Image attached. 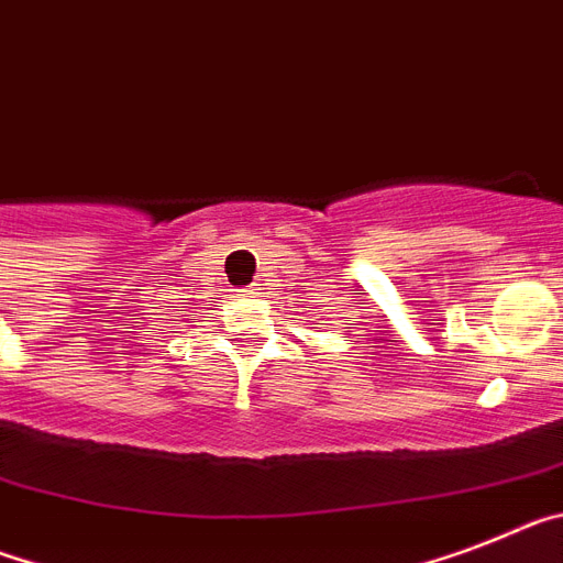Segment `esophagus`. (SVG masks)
Returning <instances> with one entry per match:
<instances>
[{
    "label": "esophagus",
    "mask_w": 563,
    "mask_h": 563,
    "mask_svg": "<svg viewBox=\"0 0 563 563\" xmlns=\"http://www.w3.org/2000/svg\"><path fill=\"white\" fill-rule=\"evenodd\" d=\"M254 286H257V288H252V291H254V295H263V283H254Z\"/></svg>",
    "instance_id": "34e87169"
}]
</instances>
